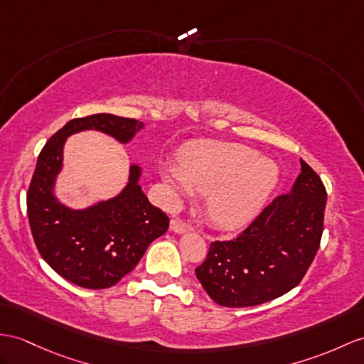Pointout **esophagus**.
Listing matches in <instances>:
<instances>
[{
  "label": "esophagus",
  "instance_id": "obj_1",
  "mask_svg": "<svg viewBox=\"0 0 364 364\" xmlns=\"http://www.w3.org/2000/svg\"><path fill=\"white\" fill-rule=\"evenodd\" d=\"M170 228L173 230L174 233H185V232H188L191 225L187 224V223H183V220H181V219H171Z\"/></svg>",
  "mask_w": 364,
  "mask_h": 364
}]
</instances>
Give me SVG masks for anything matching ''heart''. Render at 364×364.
<instances>
[{"instance_id": "b5f03b06", "label": "heart", "mask_w": 364, "mask_h": 364, "mask_svg": "<svg viewBox=\"0 0 364 364\" xmlns=\"http://www.w3.org/2000/svg\"><path fill=\"white\" fill-rule=\"evenodd\" d=\"M162 179L174 200L205 194L210 223L223 230H237L259 215L277 188L279 170L269 159L242 145L196 141L185 146L179 164L166 162Z\"/></svg>"}]
</instances>
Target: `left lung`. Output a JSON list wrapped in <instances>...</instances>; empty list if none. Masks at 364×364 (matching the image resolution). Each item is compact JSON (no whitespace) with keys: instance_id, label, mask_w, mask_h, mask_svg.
Instances as JSON below:
<instances>
[{"instance_id":"obj_1","label":"left lung","mask_w":364,"mask_h":364,"mask_svg":"<svg viewBox=\"0 0 364 364\" xmlns=\"http://www.w3.org/2000/svg\"><path fill=\"white\" fill-rule=\"evenodd\" d=\"M327 193L301 159V173L232 241L211 242L196 277L224 307L267 303L296 287L320 249Z\"/></svg>"}]
</instances>
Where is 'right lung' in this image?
<instances>
[{"instance_id": "1", "label": "right lung", "mask_w": 364, "mask_h": 364, "mask_svg": "<svg viewBox=\"0 0 364 364\" xmlns=\"http://www.w3.org/2000/svg\"><path fill=\"white\" fill-rule=\"evenodd\" d=\"M144 123L114 114L74 119L52 136L38 156L28 191V218L41 258L60 277L85 289H108L136 267L148 245L162 236L170 219L141 191V168L129 166L117 196L85 210L63 205L54 194L70 134L95 129L128 144Z\"/></svg>"}]
</instances>
